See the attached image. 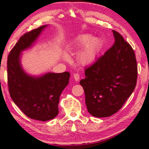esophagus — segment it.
I'll return each instance as SVG.
<instances>
[{"label": "esophagus", "instance_id": "obj_1", "mask_svg": "<svg viewBox=\"0 0 149 149\" xmlns=\"http://www.w3.org/2000/svg\"><path fill=\"white\" fill-rule=\"evenodd\" d=\"M73 77H74L75 81H79V74H77V73H75V74H73Z\"/></svg>", "mask_w": 149, "mask_h": 149}]
</instances>
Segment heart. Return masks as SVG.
Instances as JSON below:
<instances>
[{
	"mask_svg": "<svg viewBox=\"0 0 149 149\" xmlns=\"http://www.w3.org/2000/svg\"><path fill=\"white\" fill-rule=\"evenodd\" d=\"M74 46L81 47L78 54V61L83 65H89L96 61L100 52L102 42L100 38L97 37H91L90 34L82 35L77 39ZM63 58L65 60H68L69 56L63 54Z\"/></svg>",
	"mask_w": 149,
	"mask_h": 149,
	"instance_id": "b5f03b06",
	"label": "heart"
}]
</instances>
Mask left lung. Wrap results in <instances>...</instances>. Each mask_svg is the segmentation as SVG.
<instances>
[{
  "label": "left lung",
  "mask_w": 149,
  "mask_h": 149,
  "mask_svg": "<svg viewBox=\"0 0 149 149\" xmlns=\"http://www.w3.org/2000/svg\"><path fill=\"white\" fill-rule=\"evenodd\" d=\"M113 31L115 42L95 63L85 70L80 81L86 105L92 116L108 117L116 113L132 93L137 79V65L132 47Z\"/></svg>",
  "instance_id": "left-lung-1"
}]
</instances>
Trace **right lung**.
<instances>
[{"mask_svg":"<svg viewBox=\"0 0 149 149\" xmlns=\"http://www.w3.org/2000/svg\"><path fill=\"white\" fill-rule=\"evenodd\" d=\"M47 26H40L21 37L8 58L10 97L26 116L40 121L53 119L57 116L60 95L69 84L70 77L68 72H47L36 77L28 74L23 69L22 52L33 46Z\"/></svg>","mask_w":149,"mask_h":149,"instance_id":"right-lung-1","label":"right lung"}]
</instances>
